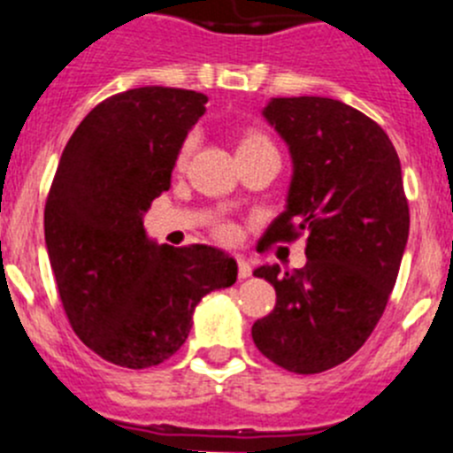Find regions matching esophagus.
I'll return each instance as SVG.
<instances>
[{"instance_id":"1","label":"esophagus","mask_w":453,"mask_h":453,"mask_svg":"<svg viewBox=\"0 0 453 453\" xmlns=\"http://www.w3.org/2000/svg\"><path fill=\"white\" fill-rule=\"evenodd\" d=\"M238 279H247V276H251V265L245 261V258H238Z\"/></svg>"}]
</instances>
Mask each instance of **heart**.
Here are the masks:
<instances>
[{
	"label": "heart",
	"instance_id": "b5f03b06",
	"mask_svg": "<svg viewBox=\"0 0 453 453\" xmlns=\"http://www.w3.org/2000/svg\"><path fill=\"white\" fill-rule=\"evenodd\" d=\"M195 142H197V135H195V134H190V135H186V138H183V142L179 145V150H177V158H174V165H177V167L186 165L188 156H190L192 150H195ZM267 147H274V145H272V140L267 138L263 131H256V129L242 131V135H240V140H238V154H250V151L267 150ZM215 235H218L222 242H234L235 235H238V231H235V224L219 222L218 226H215Z\"/></svg>",
	"mask_w": 453,
	"mask_h": 453
}]
</instances>
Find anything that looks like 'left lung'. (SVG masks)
<instances>
[{"instance_id": "left-lung-1", "label": "left lung", "mask_w": 453, "mask_h": 453, "mask_svg": "<svg viewBox=\"0 0 453 453\" xmlns=\"http://www.w3.org/2000/svg\"><path fill=\"white\" fill-rule=\"evenodd\" d=\"M290 145L288 208L263 245L306 234V265L256 267L276 306L251 338L265 358L295 374H318L365 345L388 306L408 240L402 165L386 131L329 97H276L263 111Z\"/></svg>"}]
</instances>
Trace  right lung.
Wrapping results in <instances>:
<instances>
[{"label": "right lung", "instance_id": "right-lung-1", "mask_svg": "<svg viewBox=\"0 0 453 453\" xmlns=\"http://www.w3.org/2000/svg\"><path fill=\"white\" fill-rule=\"evenodd\" d=\"M208 97L145 86L104 99L67 140L45 202V242L72 331L129 370L177 354L203 295L235 283L215 247L150 242L142 213L170 188L177 150Z\"/></svg>", "mask_w": 453, "mask_h": 453}]
</instances>
